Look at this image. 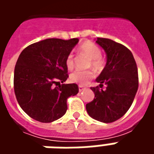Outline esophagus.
Segmentation results:
<instances>
[{"label":"esophagus","instance_id":"esophagus-1","mask_svg":"<svg viewBox=\"0 0 154 154\" xmlns=\"http://www.w3.org/2000/svg\"><path fill=\"white\" fill-rule=\"evenodd\" d=\"M78 88H79V91H84L85 89H86L85 87H82V86H79V87H78Z\"/></svg>","mask_w":154,"mask_h":154}]
</instances>
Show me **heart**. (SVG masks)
<instances>
[{
    "mask_svg": "<svg viewBox=\"0 0 154 154\" xmlns=\"http://www.w3.org/2000/svg\"><path fill=\"white\" fill-rule=\"evenodd\" d=\"M79 50L82 54L87 55L91 59V65L95 70L100 72L105 67L106 62L103 57H101V50L97 44L91 41H85L81 44ZM66 67L68 70H72L74 67V57L72 54H69L66 57ZM95 77L93 71H75L70 75V81L73 83L78 84L80 86H86L92 78Z\"/></svg>",
    "mask_w": 154,
    "mask_h": 154,
    "instance_id": "heart-1",
    "label": "heart"
}]
</instances>
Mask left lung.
Returning a JSON list of instances; mask_svg holds the SVG:
<instances>
[{"instance_id": "1", "label": "left lung", "mask_w": 154, "mask_h": 154, "mask_svg": "<svg viewBox=\"0 0 154 154\" xmlns=\"http://www.w3.org/2000/svg\"><path fill=\"white\" fill-rule=\"evenodd\" d=\"M107 56L106 67L96 81L99 86L91 87L95 98L86 105L88 115L103 123H111L128 111L139 87L136 62L131 51L123 44L105 38L96 41ZM103 85L105 90L100 89Z\"/></svg>"}]
</instances>
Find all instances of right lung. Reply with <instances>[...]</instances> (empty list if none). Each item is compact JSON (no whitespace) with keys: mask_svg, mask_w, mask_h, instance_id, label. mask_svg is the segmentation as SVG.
Returning <instances> with one entry per match:
<instances>
[{"mask_svg":"<svg viewBox=\"0 0 154 154\" xmlns=\"http://www.w3.org/2000/svg\"><path fill=\"white\" fill-rule=\"evenodd\" d=\"M78 38H47L22 51L14 72V90L20 106L32 119L50 123L67 111V100L78 93L77 84L63 83L68 77L66 57Z\"/></svg>","mask_w":154,"mask_h":154,"instance_id":"1","label":"right lung"}]
</instances>
